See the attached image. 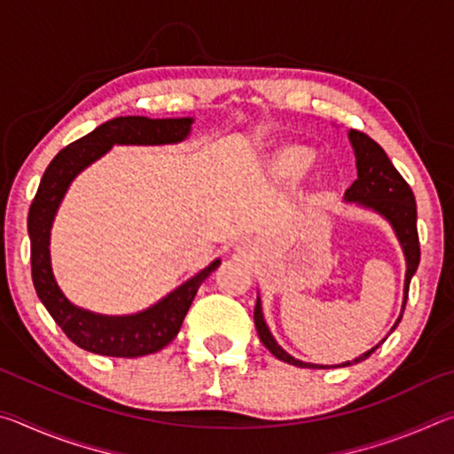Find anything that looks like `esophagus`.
<instances>
[{"label": "esophagus", "mask_w": 454, "mask_h": 454, "mask_svg": "<svg viewBox=\"0 0 454 454\" xmlns=\"http://www.w3.org/2000/svg\"><path fill=\"white\" fill-rule=\"evenodd\" d=\"M254 252H256V246L252 244L250 240H248V242H242L240 246H236V254L242 256V258L254 256Z\"/></svg>", "instance_id": "34e87169"}]
</instances>
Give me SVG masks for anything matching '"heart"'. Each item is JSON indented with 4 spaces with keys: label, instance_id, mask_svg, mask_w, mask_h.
<instances>
[{
    "label": "heart",
    "instance_id": "b5f03b06",
    "mask_svg": "<svg viewBox=\"0 0 454 454\" xmlns=\"http://www.w3.org/2000/svg\"><path fill=\"white\" fill-rule=\"evenodd\" d=\"M314 152L304 144H280L266 153L264 158V174L276 184H294L309 172V168L314 162ZM326 174L318 172L312 176L314 188L326 186Z\"/></svg>",
    "mask_w": 454,
    "mask_h": 454
}]
</instances>
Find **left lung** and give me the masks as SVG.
I'll use <instances>...</instances> for the list:
<instances>
[{"mask_svg":"<svg viewBox=\"0 0 454 454\" xmlns=\"http://www.w3.org/2000/svg\"><path fill=\"white\" fill-rule=\"evenodd\" d=\"M348 140L352 144V150H355L358 178L347 192H344V200L350 204L360 206V208L372 210L387 220L395 230L396 240L401 242L403 254L406 260L403 309H401V314H398L395 326L390 328V333H393L403 318L406 298H409V284L420 262V246H419V232H417V202H414V194L409 184L404 182L403 176L398 174L393 162L388 160L387 152H384L380 145L372 140V137H368L363 132H356V129H350ZM254 325H256L260 340H262L264 347L270 350L276 358L282 360V363H288L301 368H342V366L363 363V360L371 356L372 352L379 348L384 340H387V338H382L376 347L363 352V355L356 356L355 360H347V363L342 364H312V363H304V360L290 356L288 352L274 340L270 328H268L264 320L260 296L256 298Z\"/></svg>","mask_w":454,"mask_h":454,"instance_id":"obj_1","label":"left lung"}]
</instances>
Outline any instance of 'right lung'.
I'll use <instances>...</instances> for the list:
<instances>
[{
  "mask_svg": "<svg viewBox=\"0 0 454 454\" xmlns=\"http://www.w3.org/2000/svg\"><path fill=\"white\" fill-rule=\"evenodd\" d=\"M192 124L194 118L153 120L145 116H120L107 120L94 132L66 145L42 176L40 188L27 214L34 288L56 325L83 350L120 358L145 356L162 350L178 334L200 284L220 266V258H216L204 270L166 294L162 301L124 317L99 314L75 306L61 292L51 270V226L61 200L78 174L106 156L114 145H166L184 142L192 132Z\"/></svg>",
  "mask_w": 454,
  "mask_h": 454,
  "instance_id": "1",
  "label": "right lung"
}]
</instances>
